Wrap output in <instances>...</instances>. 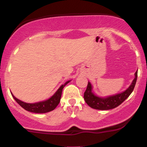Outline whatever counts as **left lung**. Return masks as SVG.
<instances>
[{
	"label": "left lung",
	"mask_w": 147,
	"mask_h": 147,
	"mask_svg": "<svg viewBox=\"0 0 147 147\" xmlns=\"http://www.w3.org/2000/svg\"><path fill=\"white\" fill-rule=\"evenodd\" d=\"M134 75H135V78L133 80L129 87L125 91L119 94L109 96L107 97H100L95 95L92 92V86L91 83L88 82L87 89L84 93V99L86 103L90 107L95 109H100V110H108V109L117 107L121 105L134 90L137 79V71L135 72Z\"/></svg>",
	"instance_id": "8db88e82"
}]
</instances>
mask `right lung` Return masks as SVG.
I'll return each instance as SVG.
<instances>
[{"mask_svg":"<svg viewBox=\"0 0 147 147\" xmlns=\"http://www.w3.org/2000/svg\"><path fill=\"white\" fill-rule=\"evenodd\" d=\"M69 81L66 82L64 84H62L60 88L57 90V92L50 98L45 100V101L36 102V103H26V102H22L16 98V97L13 96L12 93L11 94L13 98L15 99V100L18 102V104L28 112H34V113H46V112L53 111L58 105V104L60 103V98H61L63 88L67 83L69 82Z\"/></svg>","mask_w":147,"mask_h":147,"instance_id":"1","label":"right lung"}]
</instances>
